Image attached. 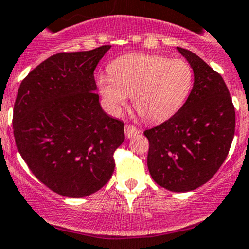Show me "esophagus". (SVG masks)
I'll return each instance as SVG.
<instances>
[{
    "label": "esophagus",
    "mask_w": 249,
    "mask_h": 249,
    "mask_svg": "<svg viewBox=\"0 0 249 249\" xmlns=\"http://www.w3.org/2000/svg\"><path fill=\"white\" fill-rule=\"evenodd\" d=\"M137 133H140V130L137 127H135L133 125H125V136H126V138L135 137Z\"/></svg>",
    "instance_id": "esophagus-1"
}]
</instances>
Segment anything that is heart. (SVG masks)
<instances>
[{"label": "heart", "instance_id": "1", "mask_svg": "<svg viewBox=\"0 0 249 249\" xmlns=\"http://www.w3.org/2000/svg\"><path fill=\"white\" fill-rule=\"evenodd\" d=\"M107 70L108 75L99 76L96 85L107 111L114 116L131 96L143 119L161 122L181 107L192 87V69L179 58L127 54L109 63Z\"/></svg>", "mask_w": 249, "mask_h": 249}]
</instances>
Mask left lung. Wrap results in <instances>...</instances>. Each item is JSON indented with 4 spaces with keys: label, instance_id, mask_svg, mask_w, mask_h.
Returning <instances> with one entry per match:
<instances>
[{
    "label": "left lung",
    "instance_id": "1",
    "mask_svg": "<svg viewBox=\"0 0 249 249\" xmlns=\"http://www.w3.org/2000/svg\"><path fill=\"white\" fill-rule=\"evenodd\" d=\"M193 70L186 103L167 122L144 131L148 168L156 184L188 192L213 177L226 160L235 132V108L218 72L188 50L177 48Z\"/></svg>",
    "mask_w": 249,
    "mask_h": 249
}]
</instances>
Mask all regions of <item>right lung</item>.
<instances>
[{
    "label": "right lung",
    "instance_id": "obj_1",
    "mask_svg": "<svg viewBox=\"0 0 249 249\" xmlns=\"http://www.w3.org/2000/svg\"><path fill=\"white\" fill-rule=\"evenodd\" d=\"M111 45L49 57L21 82L13 113L15 143L35 177L69 198L107 184L124 123L101 108L94 70Z\"/></svg>",
    "mask_w": 249,
    "mask_h": 249
}]
</instances>
